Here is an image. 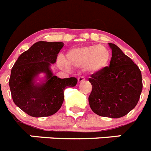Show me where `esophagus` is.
<instances>
[{"label": "esophagus", "mask_w": 151, "mask_h": 151, "mask_svg": "<svg viewBox=\"0 0 151 151\" xmlns=\"http://www.w3.org/2000/svg\"><path fill=\"white\" fill-rule=\"evenodd\" d=\"M77 81H78V83H81V82H83V81H84V78H83V77H78V79H77Z\"/></svg>", "instance_id": "1"}]
</instances>
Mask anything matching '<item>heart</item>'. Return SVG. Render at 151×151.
<instances>
[{"mask_svg": "<svg viewBox=\"0 0 151 151\" xmlns=\"http://www.w3.org/2000/svg\"><path fill=\"white\" fill-rule=\"evenodd\" d=\"M110 60L108 48L103 45H89L73 48L67 54V64L70 66L83 67L86 71L94 74L107 67ZM63 66L67 64L60 61Z\"/></svg>", "mask_w": 151, "mask_h": 151, "instance_id": "b5f03b06", "label": "heart"}]
</instances>
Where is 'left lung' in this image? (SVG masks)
Wrapping results in <instances>:
<instances>
[{
	"label": "left lung",
	"instance_id": "1",
	"mask_svg": "<svg viewBox=\"0 0 151 151\" xmlns=\"http://www.w3.org/2000/svg\"><path fill=\"white\" fill-rule=\"evenodd\" d=\"M109 45L112 49L109 66L89 78L93 86L89 103L96 115L118 119L136 106L142 91V77L137 65L116 45Z\"/></svg>",
	"mask_w": 151,
	"mask_h": 151
}]
</instances>
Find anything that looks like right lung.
Segmentation results:
<instances>
[{
    "instance_id": "1",
    "label": "right lung",
    "mask_w": 151,
    "mask_h": 151,
    "mask_svg": "<svg viewBox=\"0 0 151 151\" xmlns=\"http://www.w3.org/2000/svg\"><path fill=\"white\" fill-rule=\"evenodd\" d=\"M63 46L61 42H37L21 54L13 66L9 81L13 101L30 116L46 117L56 113L64 102L65 89L77 84L75 77L61 79L51 69ZM42 73L44 80L39 83L37 77Z\"/></svg>"
}]
</instances>
